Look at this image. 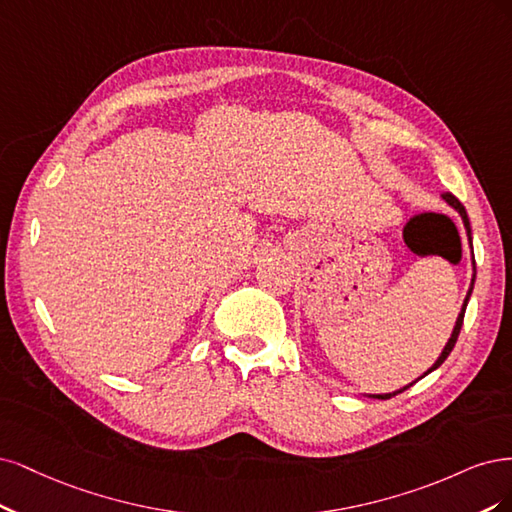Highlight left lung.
<instances>
[{
    "instance_id": "8db88e82",
    "label": "left lung",
    "mask_w": 512,
    "mask_h": 512,
    "mask_svg": "<svg viewBox=\"0 0 512 512\" xmlns=\"http://www.w3.org/2000/svg\"><path fill=\"white\" fill-rule=\"evenodd\" d=\"M442 200L447 202L459 217H461V221H464V227H466V236H468V244H470V249H472V229H470V219H468V212H466V208H464V204H461L457 197L453 195V193H442ZM474 278H476V266H474V259H472V280H470V289H468V293H466V300H464V304H461V310H459V315H457V321H455V327H453V332H451V338L447 340V344H444V349H442V353H440V357L434 361L432 364V368L427 370L423 376H427L430 372H434L436 368H440L442 364H444V359H447L449 355H451V351H453V346H455V342H457V336H459V329H461V323H464V315H466V306H468V300H470V295H472V289H474ZM423 376H419V378H423ZM417 378V381H419ZM417 381H412V383H408L406 387H402V389H398V391H391V393H366L368 398H374V400H389V398H393V395H398V393H402V391H406L410 385H415Z\"/></svg>"
}]
</instances>
